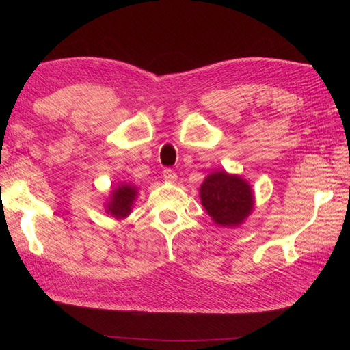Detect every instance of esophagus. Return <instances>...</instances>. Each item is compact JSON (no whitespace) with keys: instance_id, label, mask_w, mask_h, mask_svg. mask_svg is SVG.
<instances>
[{"instance_id":"1","label":"esophagus","mask_w":350,"mask_h":350,"mask_svg":"<svg viewBox=\"0 0 350 350\" xmlns=\"http://www.w3.org/2000/svg\"><path fill=\"white\" fill-rule=\"evenodd\" d=\"M163 178L166 179V181H169V183H175L178 176H176V172L174 171V169L165 167V169H163Z\"/></svg>"}]
</instances>
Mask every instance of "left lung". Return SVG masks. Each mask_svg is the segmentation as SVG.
<instances>
[{
	"instance_id": "left-lung-1",
	"label": "left lung",
	"mask_w": 350,
	"mask_h": 350,
	"mask_svg": "<svg viewBox=\"0 0 350 350\" xmlns=\"http://www.w3.org/2000/svg\"><path fill=\"white\" fill-rule=\"evenodd\" d=\"M201 203L220 226H238L251 213L254 197L241 176L225 171L210 174L200 188Z\"/></svg>"
}]
</instances>
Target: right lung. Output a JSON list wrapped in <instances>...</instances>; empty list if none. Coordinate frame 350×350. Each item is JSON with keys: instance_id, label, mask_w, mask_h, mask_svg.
<instances>
[{"instance_id": "obj_1", "label": "right lung", "mask_w": 350, "mask_h": 350, "mask_svg": "<svg viewBox=\"0 0 350 350\" xmlns=\"http://www.w3.org/2000/svg\"><path fill=\"white\" fill-rule=\"evenodd\" d=\"M135 194V188L131 185H122L116 188L112 193L111 203L108 204V213L118 219L129 216Z\"/></svg>"}]
</instances>
